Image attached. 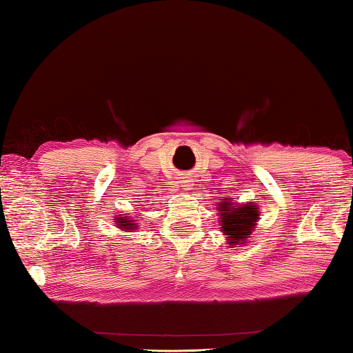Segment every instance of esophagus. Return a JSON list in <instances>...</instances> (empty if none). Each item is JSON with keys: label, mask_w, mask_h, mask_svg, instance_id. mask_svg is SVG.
<instances>
[{"label": "esophagus", "mask_w": 353, "mask_h": 353, "mask_svg": "<svg viewBox=\"0 0 353 353\" xmlns=\"http://www.w3.org/2000/svg\"><path fill=\"white\" fill-rule=\"evenodd\" d=\"M183 186H185V190H191V185H190V183H188V181H183Z\"/></svg>", "instance_id": "esophagus-1"}]
</instances>
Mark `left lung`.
Segmentation results:
<instances>
[{"label":"left lung","mask_w":353,"mask_h":353,"mask_svg":"<svg viewBox=\"0 0 353 353\" xmlns=\"http://www.w3.org/2000/svg\"><path fill=\"white\" fill-rule=\"evenodd\" d=\"M216 212H219L220 231L226 238V244H230V248L248 244L260 219L257 202H234L231 197L225 196L223 199H220Z\"/></svg>","instance_id":"left-lung-1"}]
</instances>
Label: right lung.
Listing matches in <instances>:
<instances>
[{"mask_svg":"<svg viewBox=\"0 0 353 353\" xmlns=\"http://www.w3.org/2000/svg\"><path fill=\"white\" fill-rule=\"evenodd\" d=\"M137 219L138 216L130 215V214H122V212H119L117 215L112 216V220L115 221V226H117L122 233H134L139 226Z\"/></svg>","mask_w":353,"mask_h":353,"instance_id":"obj_1","label":"right lung"}]
</instances>
